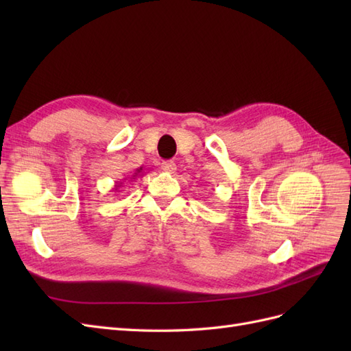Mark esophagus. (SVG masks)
I'll return each instance as SVG.
<instances>
[{
  "instance_id": "esophagus-1",
  "label": "esophagus",
  "mask_w": 351,
  "mask_h": 351,
  "mask_svg": "<svg viewBox=\"0 0 351 351\" xmlns=\"http://www.w3.org/2000/svg\"><path fill=\"white\" fill-rule=\"evenodd\" d=\"M161 168L164 169L165 173H169V174H173L176 169H177V167H176V164L173 162V161H165V162H162L161 164Z\"/></svg>"
}]
</instances>
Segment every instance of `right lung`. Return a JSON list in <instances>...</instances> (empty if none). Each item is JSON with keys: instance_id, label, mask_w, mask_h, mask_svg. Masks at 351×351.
<instances>
[{"instance_id": "obj_1", "label": "right lung", "mask_w": 351, "mask_h": 351, "mask_svg": "<svg viewBox=\"0 0 351 351\" xmlns=\"http://www.w3.org/2000/svg\"><path fill=\"white\" fill-rule=\"evenodd\" d=\"M141 176H143V167L137 168L136 171H134L132 176L125 177V178L123 180V182H120V183H115V186H114V189H112V192H120V187L124 184V182H133V180H136V177H141Z\"/></svg>"}]
</instances>
